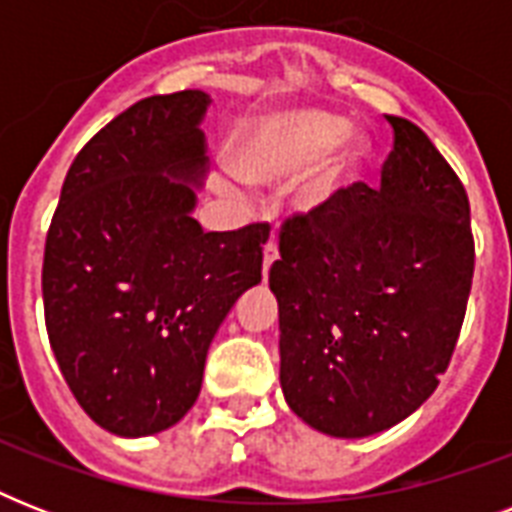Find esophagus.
<instances>
[{"label":"esophagus","instance_id":"1","mask_svg":"<svg viewBox=\"0 0 512 512\" xmlns=\"http://www.w3.org/2000/svg\"><path fill=\"white\" fill-rule=\"evenodd\" d=\"M276 257H279V249H276V244H273V241H268V244H265V252H263V276H268L271 265L276 263Z\"/></svg>","mask_w":512,"mask_h":512}]
</instances>
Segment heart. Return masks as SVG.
Segmentation results:
<instances>
[{
    "label": "heart",
    "mask_w": 512,
    "mask_h": 512,
    "mask_svg": "<svg viewBox=\"0 0 512 512\" xmlns=\"http://www.w3.org/2000/svg\"><path fill=\"white\" fill-rule=\"evenodd\" d=\"M348 135L350 122L332 111H276L257 116L236 135L231 164L247 183H281L303 171L292 199L300 209H316L335 196L356 164L358 146Z\"/></svg>",
    "instance_id": "b5f03b06"
}]
</instances>
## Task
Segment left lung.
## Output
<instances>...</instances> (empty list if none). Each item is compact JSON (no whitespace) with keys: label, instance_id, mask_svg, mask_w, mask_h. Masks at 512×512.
I'll list each match as a JSON object with an SVG mask.
<instances>
[{"label":"left lung","instance_id":"obj_1","mask_svg":"<svg viewBox=\"0 0 512 512\" xmlns=\"http://www.w3.org/2000/svg\"><path fill=\"white\" fill-rule=\"evenodd\" d=\"M380 185L342 188L284 223L271 292L279 380L313 430L366 438L417 412L460 337L473 233L460 177L401 116Z\"/></svg>","mask_w":512,"mask_h":512}]
</instances>
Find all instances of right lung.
I'll return each mask as SVG.
<instances>
[{
  "label": "right lung",
  "mask_w": 512,
  "mask_h": 512,
  "mask_svg": "<svg viewBox=\"0 0 512 512\" xmlns=\"http://www.w3.org/2000/svg\"><path fill=\"white\" fill-rule=\"evenodd\" d=\"M209 95L138 100L76 154L44 244L52 353L84 412L122 438L196 404L217 329L263 279L271 228L201 231Z\"/></svg>",
  "instance_id": "right-lung-1"
}]
</instances>
